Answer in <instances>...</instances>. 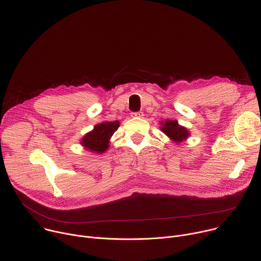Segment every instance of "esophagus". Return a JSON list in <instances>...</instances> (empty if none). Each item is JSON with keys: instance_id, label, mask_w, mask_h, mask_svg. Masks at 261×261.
<instances>
[{"instance_id": "esophagus-1", "label": "esophagus", "mask_w": 261, "mask_h": 261, "mask_svg": "<svg viewBox=\"0 0 261 261\" xmlns=\"http://www.w3.org/2000/svg\"><path fill=\"white\" fill-rule=\"evenodd\" d=\"M130 116H132L133 118H143L144 114H143L142 112H136V113H132Z\"/></svg>"}]
</instances>
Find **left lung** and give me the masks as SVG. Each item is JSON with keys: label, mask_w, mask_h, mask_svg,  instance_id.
I'll list each match as a JSON object with an SVG mask.
<instances>
[{"label": "left lung", "mask_w": 261, "mask_h": 261, "mask_svg": "<svg viewBox=\"0 0 261 261\" xmlns=\"http://www.w3.org/2000/svg\"><path fill=\"white\" fill-rule=\"evenodd\" d=\"M161 130L172 139L173 141L180 143L183 140H186L189 138L190 133L189 130L178 124L176 120H166L165 122L161 121Z\"/></svg>", "instance_id": "1"}]
</instances>
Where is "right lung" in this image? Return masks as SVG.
I'll return each mask as SVG.
<instances>
[{
	"mask_svg": "<svg viewBox=\"0 0 261 261\" xmlns=\"http://www.w3.org/2000/svg\"><path fill=\"white\" fill-rule=\"evenodd\" d=\"M120 125L119 121L102 122L95 125L94 129L87 133L83 138L81 144L88 150L102 154L110 146V139Z\"/></svg>",
	"mask_w": 261,
	"mask_h": 261,
	"instance_id": "1",
	"label": "right lung"
}]
</instances>
